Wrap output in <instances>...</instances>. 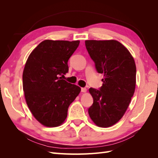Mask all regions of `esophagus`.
<instances>
[{"mask_svg":"<svg viewBox=\"0 0 158 158\" xmlns=\"http://www.w3.org/2000/svg\"><path fill=\"white\" fill-rule=\"evenodd\" d=\"M87 89L85 88H81V92H86Z\"/></svg>","mask_w":158,"mask_h":158,"instance_id":"34e87169","label":"esophagus"}]
</instances>
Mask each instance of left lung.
I'll return each mask as SVG.
<instances>
[{
	"label": "left lung",
	"mask_w": 158,
	"mask_h": 158,
	"mask_svg": "<svg viewBox=\"0 0 158 158\" xmlns=\"http://www.w3.org/2000/svg\"><path fill=\"white\" fill-rule=\"evenodd\" d=\"M85 44L98 73L104 76L101 88L89 89L94 99L89 115L97 126L109 127L123 117L135 93V62L116 40H86Z\"/></svg>",
	"instance_id": "1"
}]
</instances>
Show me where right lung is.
Masks as SVG:
<instances>
[{"mask_svg":"<svg viewBox=\"0 0 158 158\" xmlns=\"http://www.w3.org/2000/svg\"><path fill=\"white\" fill-rule=\"evenodd\" d=\"M80 41L45 40L28 56L23 72L26 103L37 120L47 127L63 124L79 86L62 79L69 72L68 60Z\"/></svg>","mask_w":158,"mask_h":158,"instance_id":"right-lung-1","label":"right lung"}]
</instances>
